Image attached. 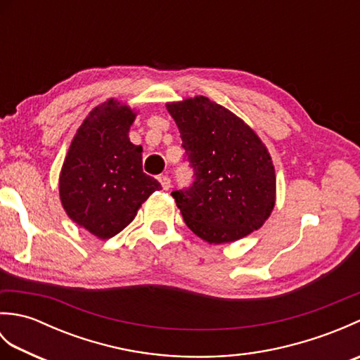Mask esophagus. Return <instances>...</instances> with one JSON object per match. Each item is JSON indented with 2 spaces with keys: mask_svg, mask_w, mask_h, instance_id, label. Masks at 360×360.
<instances>
[{
  "mask_svg": "<svg viewBox=\"0 0 360 360\" xmlns=\"http://www.w3.org/2000/svg\"><path fill=\"white\" fill-rule=\"evenodd\" d=\"M158 181L160 182V186H162L164 190H168V188L172 187V181H170V178H168L167 174H159L158 176Z\"/></svg>",
  "mask_w": 360,
  "mask_h": 360,
  "instance_id": "obj_1",
  "label": "esophagus"
}]
</instances>
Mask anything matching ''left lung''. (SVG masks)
Masks as SVG:
<instances>
[{"instance_id":"8db88e82","label":"left lung","mask_w":360,"mask_h":360,"mask_svg":"<svg viewBox=\"0 0 360 360\" xmlns=\"http://www.w3.org/2000/svg\"><path fill=\"white\" fill-rule=\"evenodd\" d=\"M167 110L193 168V184L172 193L190 231L223 244L262 227L275 205V170L254 129L204 96Z\"/></svg>"}]
</instances>
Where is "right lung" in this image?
<instances>
[{
	"mask_svg": "<svg viewBox=\"0 0 360 360\" xmlns=\"http://www.w3.org/2000/svg\"><path fill=\"white\" fill-rule=\"evenodd\" d=\"M136 112L108 101L89 112L74 136L60 173V200L75 224L108 240L131 223L160 188L142 172V147L129 142Z\"/></svg>",
	"mask_w": 360,
	"mask_h": 360,
	"instance_id": "add662e5",
	"label": "right lung"
}]
</instances>
